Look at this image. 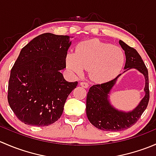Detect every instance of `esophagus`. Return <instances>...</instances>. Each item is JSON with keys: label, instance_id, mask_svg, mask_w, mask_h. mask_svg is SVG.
<instances>
[{"label": "esophagus", "instance_id": "esophagus-1", "mask_svg": "<svg viewBox=\"0 0 156 156\" xmlns=\"http://www.w3.org/2000/svg\"><path fill=\"white\" fill-rule=\"evenodd\" d=\"M80 85H81V87H83L84 88H87L88 86H89V84H88L87 82H81V83H80Z\"/></svg>", "mask_w": 156, "mask_h": 156}]
</instances>
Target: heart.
<instances>
[{
	"instance_id": "1",
	"label": "heart",
	"mask_w": 156,
	"mask_h": 156,
	"mask_svg": "<svg viewBox=\"0 0 156 156\" xmlns=\"http://www.w3.org/2000/svg\"><path fill=\"white\" fill-rule=\"evenodd\" d=\"M67 68L75 74H81L84 68L94 81L106 82L115 78L125 62L122 48L103 43L97 39L81 42L75 53H68Z\"/></svg>"
}]
</instances>
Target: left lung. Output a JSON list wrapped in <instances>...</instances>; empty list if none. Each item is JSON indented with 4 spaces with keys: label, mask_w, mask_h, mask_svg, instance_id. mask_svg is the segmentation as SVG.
Returning a JSON list of instances; mask_svg holds the SVG:
<instances>
[{
    "label": "left lung",
    "mask_w": 156,
    "mask_h": 156,
    "mask_svg": "<svg viewBox=\"0 0 156 156\" xmlns=\"http://www.w3.org/2000/svg\"><path fill=\"white\" fill-rule=\"evenodd\" d=\"M121 47L125 50L126 62L125 69H136L145 76V97L137 106L131 112H124L115 109L110 104L108 94L116 83L119 75L115 78L100 84H94L90 87L87 95L86 113L88 120L97 128L106 131H119L133 126L141 117L148 106L149 100V76L148 70L134 48L128 46L122 41H119Z\"/></svg>",
    "instance_id": "1"
}]
</instances>
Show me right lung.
I'll return each mask as SVG.
<instances>
[{"label":"right lung","mask_w":156,"mask_h":156,"mask_svg":"<svg viewBox=\"0 0 156 156\" xmlns=\"http://www.w3.org/2000/svg\"><path fill=\"white\" fill-rule=\"evenodd\" d=\"M70 45L69 36L44 33L22 49L11 69L7 94L11 109L22 122L48 126L62 115L67 97L78 85L60 72Z\"/></svg>","instance_id":"obj_1"}]
</instances>
